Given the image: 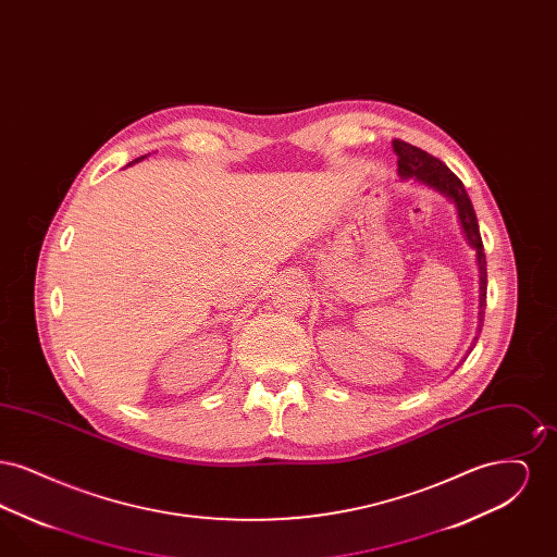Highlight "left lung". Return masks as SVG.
I'll return each instance as SVG.
<instances>
[{
  "instance_id": "8db88e82",
  "label": "left lung",
  "mask_w": 557,
  "mask_h": 557,
  "mask_svg": "<svg viewBox=\"0 0 557 557\" xmlns=\"http://www.w3.org/2000/svg\"><path fill=\"white\" fill-rule=\"evenodd\" d=\"M393 148L398 157V175L403 180L413 177L418 182H424L425 186L434 187L450 198L457 207V214H459L461 230H463L466 238L472 248H476L478 273H480V311H478V334L474 338V343H476L480 330H482V321H484V309H486V257H484V246L480 238L476 212L472 207V200L461 184V180L450 171L443 160L428 154L422 148H416L403 139H395Z\"/></svg>"
}]
</instances>
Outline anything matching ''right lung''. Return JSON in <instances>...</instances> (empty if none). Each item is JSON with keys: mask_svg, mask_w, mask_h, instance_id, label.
Masks as SVG:
<instances>
[{"mask_svg": "<svg viewBox=\"0 0 557 557\" xmlns=\"http://www.w3.org/2000/svg\"><path fill=\"white\" fill-rule=\"evenodd\" d=\"M141 159H144V157H141ZM141 159H135V160H133V162H137V160H141ZM133 162H129V164H133Z\"/></svg>", "mask_w": 557, "mask_h": 557, "instance_id": "1", "label": "right lung"}]
</instances>
